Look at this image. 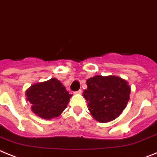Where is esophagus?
Here are the masks:
<instances>
[{"mask_svg": "<svg viewBox=\"0 0 157 157\" xmlns=\"http://www.w3.org/2000/svg\"><path fill=\"white\" fill-rule=\"evenodd\" d=\"M82 93V91H81V89H80V90L76 91V92H75V94H81V93Z\"/></svg>", "mask_w": 157, "mask_h": 157, "instance_id": "obj_1", "label": "esophagus"}]
</instances>
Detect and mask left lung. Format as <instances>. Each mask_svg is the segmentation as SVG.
Segmentation results:
<instances>
[{
    "mask_svg": "<svg viewBox=\"0 0 157 157\" xmlns=\"http://www.w3.org/2000/svg\"><path fill=\"white\" fill-rule=\"evenodd\" d=\"M83 96L91 115L101 123L115 120L126 108L131 93L126 80L117 76H97L86 81Z\"/></svg>",
    "mask_w": 157,
    "mask_h": 157,
    "instance_id": "1",
    "label": "left lung"
}]
</instances>
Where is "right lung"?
Wrapping results in <instances>:
<instances>
[{
	"label": "right lung",
	"mask_w": 157,
	"mask_h": 157,
	"mask_svg": "<svg viewBox=\"0 0 157 157\" xmlns=\"http://www.w3.org/2000/svg\"><path fill=\"white\" fill-rule=\"evenodd\" d=\"M26 99L32 105L31 110L42 119L58 117L66 109L72 94L56 78L31 85L25 92Z\"/></svg>",
	"instance_id": "1"
}]
</instances>
